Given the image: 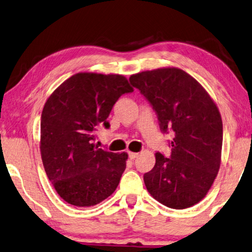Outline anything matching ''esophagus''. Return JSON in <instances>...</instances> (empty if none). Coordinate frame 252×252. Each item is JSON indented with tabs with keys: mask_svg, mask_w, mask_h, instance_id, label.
<instances>
[{
	"mask_svg": "<svg viewBox=\"0 0 252 252\" xmlns=\"http://www.w3.org/2000/svg\"><path fill=\"white\" fill-rule=\"evenodd\" d=\"M138 155H139V153H135V152H129V158H130L131 159H134L135 158H138Z\"/></svg>",
	"mask_w": 252,
	"mask_h": 252,
	"instance_id": "1",
	"label": "esophagus"
}]
</instances>
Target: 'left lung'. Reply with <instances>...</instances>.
<instances>
[{
    "label": "left lung",
    "mask_w": 252,
    "mask_h": 252,
    "mask_svg": "<svg viewBox=\"0 0 252 252\" xmlns=\"http://www.w3.org/2000/svg\"><path fill=\"white\" fill-rule=\"evenodd\" d=\"M158 116L163 133L172 131L170 158L158 152L144 174L146 189L163 205L185 209L202 200L220 166L222 121L202 85L178 68H159L132 75Z\"/></svg>",
    "instance_id": "obj_1"
}]
</instances>
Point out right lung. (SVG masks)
Segmentation results:
<instances>
[{
  "mask_svg": "<svg viewBox=\"0 0 252 252\" xmlns=\"http://www.w3.org/2000/svg\"><path fill=\"white\" fill-rule=\"evenodd\" d=\"M133 91L126 77L79 72L50 94L40 118V154L49 181L61 197L78 207L109 197L125 172L127 154L99 149L94 131L113 104Z\"/></svg>",
  "mask_w": 252,
  "mask_h": 252,
  "instance_id": "1",
  "label": "right lung"
}]
</instances>
